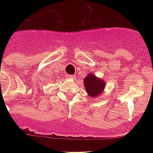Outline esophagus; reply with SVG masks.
Returning a JSON list of instances; mask_svg holds the SVG:
<instances>
[{"label":"esophagus","mask_w":153,"mask_h":153,"mask_svg":"<svg viewBox=\"0 0 153 153\" xmlns=\"http://www.w3.org/2000/svg\"><path fill=\"white\" fill-rule=\"evenodd\" d=\"M67 78H68V79H74L75 77H74V75H71V74H67Z\"/></svg>","instance_id":"obj_1"}]
</instances>
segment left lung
<instances>
[{
	"mask_svg": "<svg viewBox=\"0 0 153 153\" xmlns=\"http://www.w3.org/2000/svg\"><path fill=\"white\" fill-rule=\"evenodd\" d=\"M84 86L91 98H97L102 94L105 87V82L92 73H89L84 79Z\"/></svg>",
	"mask_w": 153,
	"mask_h": 153,
	"instance_id": "left-lung-1",
	"label": "left lung"
}]
</instances>
